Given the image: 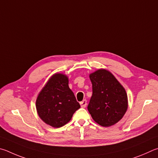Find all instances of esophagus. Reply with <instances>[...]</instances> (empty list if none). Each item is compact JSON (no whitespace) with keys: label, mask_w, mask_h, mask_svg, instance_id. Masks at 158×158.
I'll list each match as a JSON object with an SVG mask.
<instances>
[{"label":"esophagus","mask_w":158,"mask_h":158,"mask_svg":"<svg viewBox=\"0 0 158 158\" xmlns=\"http://www.w3.org/2000/svg\"><path fill=\"white\" fill-rule=\"evenodd\" d=\"M80 104H81V106L82 107H85L87 106V100H83L82 101H81V103H80Z\"/></svg>","instance_id":"esophagus-1"}]
</instances>
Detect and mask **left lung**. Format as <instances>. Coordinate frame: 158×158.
Masks as SVG:
<instances>
[{
  "label": "left lung",
  "mask_w": 158,
  "mask_h": 158,
  "mask_svg": "<svg viewBox=\"0 0 158 158\" xmlns=\"http://www.w3.org/2000/svg\"><path fill=\"white\" fill-rule=\"evenodd\" d=\"M92 96L87 109L94 121L103 127L114 125L128 109V97L124 87L111 72L98 69L89 75Z\"/></svg>",
  "instance_id": "8db88e82"
}]
</instances>
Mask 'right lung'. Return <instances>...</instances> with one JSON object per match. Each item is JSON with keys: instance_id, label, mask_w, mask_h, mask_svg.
Returning a JSON list of instances; mask_svg holds the SVG:
<instances>
[{"instance_id": "obj_1", "label": "right lung", "mask_w": 158, "mask_h": 158, "mask_svg": "<svg viewBox=\"0 0 158 158\" xmlns=\"http://www.w3.org/2000/svg\"><path fill=\"white\" fill-rule=\"evenodd\" d=\"M81 106L69 87L64 74L55 73L51 77L36 100L39 117L53 128H60L71 119Z\"/></svg>"}]
</instances>
